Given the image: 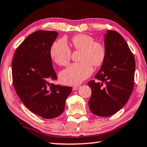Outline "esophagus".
<instances>
[{
  "mask_svg": "<svg viewBox=\"0 0 147 147\" xmlns=\"http://www.w3.org/2000/svg\"><path fill=\"white\" fill-rule=\"evenodd\" d=\"M73 88V90H78V88H79V86H74Z\"/></svg>",
  "mask_w": 147,
  "mask_h": 147,
  "instance_id": "34e87169",
  "label": "esophagus"
}]
</instances>
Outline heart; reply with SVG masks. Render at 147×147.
Listing matches in <instances>:
<instances>
[{
	"mask_svg": "<svg viewBox=\"0 0 147 147\" xmlns=\"http://www.w3.org/2000/svg\"><path fill=\"white\" fill-rule=\"evenodd\" d=\"M74 49L80 51V63H73L61 72L59 78L65 84H78L92 73L93 66L99 67L106 59V48L102 43L96 41L86 34H78L71 39ZM50 57L56 64L61 66L69 63L71 50L65 39H60L53 43L49 50Z\"/></svg>",
	"mask_w": 147,
	"mask_h": 147,
	"instance_id": "obj_1",
	"label": "heart"
}]
</instances>
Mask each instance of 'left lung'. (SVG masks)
I'll return each mask as SVG.
<instances>
[{
    "mask_svg": "<svg viewBox=\"0 0 147 147\" xmlns=\"http://www.w3.org/2000/svg\"><path fill=\"white\" fill-rule=\"evenodd\" d=\"M106 55L94 80L88 82L92 94L91 112L101 117L113 115L123 107L134 87L135 61L126 41L117 32L105 34Z\"/></svg>",
    "mask_w": 147,
    "mask_h": 147,
    "instance_id": "obj_1",
    "label": "left lung"
}]
</instances>
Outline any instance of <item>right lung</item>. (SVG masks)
Here are the masks:
<instances>
[{"label":"right lung","mask_w":147,"mask_h":147,"mask_svg":"<svg viewBox=\"0 0 147 147\" xmlns=\"http://www.w3.org/2000/svg\"><path fill=\"white\" fill-rule=\"evenodd\" d=\"M57 36L55 31L32 33L17 48L12 63L17 95L29 110L45 119H53L63 112L73 90L49 82L57 79L49 54Z\"/></svg>","instance_id":"right-lung-1"}]
</instances>
